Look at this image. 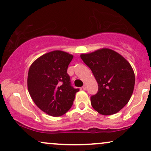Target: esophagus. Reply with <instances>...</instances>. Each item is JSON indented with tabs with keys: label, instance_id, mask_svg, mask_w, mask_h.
<instances>
[{
	"label": "esophagus",
	"instance_id": "esophagus-1",
	"mask_svg": "<svg viewBox=\"0 0 151 151\" xmlns=\"http://www.w3.org/2000/svg\"><path fill=\"white\" fill-rule=\"evenodd\" d=\"M86 84H84V85H83V86H82V89L83 90H86Z\"/></svg>",
	"mask_w": 151,
	"mask_h": 151
}]
</instances>
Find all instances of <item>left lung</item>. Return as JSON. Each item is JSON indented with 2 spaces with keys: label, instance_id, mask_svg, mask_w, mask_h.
I'll use <instances>...</instances> for the list:
<instances>
[{
  "label": "left lung",
  "instance_id": "left-lung-1",
  "mask_svg": "<svg viewBox=\"0 0 151 151\" xmlns=\"http://www.w3.org/2000/svg\"><path fill=\"white\" fill-rule=\"evenodd\" d=\"M80 57L98 83V92L91 96L93 108L102 115L119 112L127 104L134 89L135 74L129 62L107 48Z\"/></svg>",
  "mask_w": 151,
  "mask_h": 151
}]
</instances>
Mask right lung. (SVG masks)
Here are the masks:
<instances>
[{
	"label": "right lung",
	"instance_id": "add662e5",
	"mask_svg": "<svg viewBox=\"0 0 151 151\" xmlns=\"http://www.w3.org/2000/svg\"><path fill=\"white\" fill-rule=\"evenodd\" d=\"M73 55L55 50L45 54L31 65L27 89L34 103L52 116L67 113L73 104L79 89L71 85L67 71Z\"/></svg>",
	"mask_w": 151,
	"mask_h": 151
}]
</instances>
